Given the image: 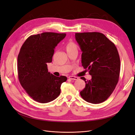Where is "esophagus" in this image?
<instances>
[{
	"mask_svg": "<svg viewBox=\"0 0 135 135\" xmlns=\"http://www.w3.org/2000/svg\"><path fill=\"white\" fill-rule=\"evenodd\" d=\"M69 79H71L72 80H78L79 78L76 76H69Z\"/></svg>",
	"mask_w": 135,
	"mask_h": 135,
	"instance_id": "34e87169",
	"label": "esophagus"
}]
</instances>
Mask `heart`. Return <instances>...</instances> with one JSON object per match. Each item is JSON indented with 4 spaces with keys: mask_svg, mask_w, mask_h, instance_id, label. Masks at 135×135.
<instances>
[{
    "mask_svg": "<svg viewBox=\"0 0 135 135\" xmlns=\"http://www.w3.org/2000/svg\"><path fill=\"white\" fill-rule=\"evenodd\" d=\"M75 49H77V46L74 43H73L72 42H69L66 44V50L67 52L73 50H75Z\"/></svg>",
    "mask_w": 135,
    "mask_h": 135,
    "instance_id": "obj_1",
    "label": "heart"
}]
</instances>
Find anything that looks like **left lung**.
I'll return each instance as SVG.
<instances>
[{
  "label": "left lung",
  "instance_id": "obj_1",
  "mask_svg": "<svg viewBox=\"0 0 135 135\" xmlns=\"http://www.w3.org/2000/svg\"><path fill=\"white\" fill-rule=\"evenodd\" d=\"M75 35L82 52V66L92 76L89 80L80 78L85 83L80 96L88 103H101L111 95L119 79L120 61L118 50L114 44L100 32Z\"/></svg>",
  "mask_w": 135,
  "mask_h": 135
}]
</instances>
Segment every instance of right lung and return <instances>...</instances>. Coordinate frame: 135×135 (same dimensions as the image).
Here are the masks:
<instances>
[{"label": "right lung", "instance_id": "add662e5", "mask_svg": "<svg viewBox=\"0 0 135 135\" xmlns=\"http://www.w3.org/2000/svg\"><path fill=\"white\" fill-rule=\"evenodd\" d=\"M66 34L43 32L29 36L22 46L17 58L20 84L34 100L47 103L61 92V85L66 81L65 76H56L48 71L55 47Z\"/></svg>", "mask_w": 135, "mask_h": 135}]
</instances>
